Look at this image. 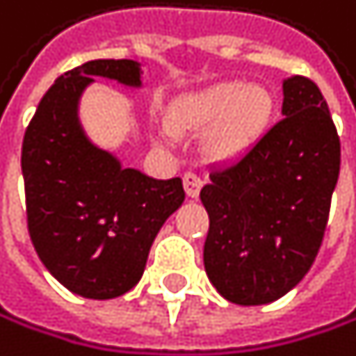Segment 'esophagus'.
Returning <instances> with one entry per match:
<instances>
[{
  "instance_id": "1",
  "label": "esophagus",
  "mask_w": 356,
  "mask_h": 356,
  "mask_svg": "<svg viewBox=\"0 0 356 356\" xmlns=\"http://www.w3.org/2000/svg\"><path fill=\"white\" fill-rule=\"evenodd\" d=\"M184 188H186V194H188L190 198H196V196H198V192H200V188H202L200 175H198V172L188 170V172L184 175Z\"/></svg>"
}]
</instances>
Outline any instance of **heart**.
Segmentation results:
<instances>
[{
	"label": "heart",
	"instance_id": "heart-1",
	"mask_svg": "<svg viewBox=\"0 0 356 356\" xmlns=\"http://www.w3.org/2000/svg\"><path fill=\"white\" fill-rule=\"evenodd\" d=\"M273 115V98L265 87L241 81L220 83L196 98L177 117L179 126L207 128L218 124L209 147L213 156H237L256 143Z\"/></svg>",
	"mask_w": 356,
	"mask_h": 356
}]
</instances>
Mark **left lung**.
I'll use <instances>...</instances> for the list:
<instances>
[{"instance_id": "obj_1", "label": "left lung", "mask_w": 356, "mask_h": 356, "mask_svg": "<svg viewBox=\"0 0 356 356\" xmlns=\"http://www.w3.org/2000/svg\"><path fill=\"white\" fill-rule=\"evenodd\" d=\"M282 119L252 149L213 166L204 271L239 305L284 297L316 261L339 175V136L318 85L284 81Z\"/></svg>"}]
</instances>
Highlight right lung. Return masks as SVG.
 I'll use <instances>...</instances> for the list:
<instances>
[{"label":"right lung","instance_id":"obj_1","mask_svg":"<svg viewBox=\"0 0 356 356\" xmlns=\"http://www.w3.org/2000/svg\"><path fill=\"white\" fill-rule=\"evenodd\" d=\"M93 76L140 87L130 59H93L42 95L23 138L21 168L31 243L51 275L85 299H115L138 284L166 218L186 198L179 177L154 179L95 147L79 121Z\"/></svg>","mask_w":356,"mask_h":356}]
</instances>
